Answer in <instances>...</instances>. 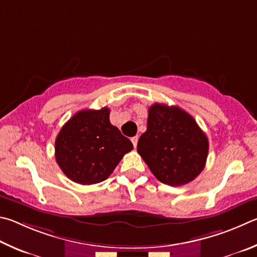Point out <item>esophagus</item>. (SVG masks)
<instances>
[{
    "mask_svg": "<svg viewBox=\"0 0 257 257\" xmlns=\"http://www.w3.org/2000/svg\"><path fill=\"white\" fill-rule=\"evenodd\" d=\"M131 141H132V143H133L134 148H137V146H138V141H139V137H133V138L131 139Z\"/></svg>",
    "mask_w": 257,
    "mask_h": 257,
    "instance_id": "obj_1",
    "label": "esophagus"
}]
</instances>
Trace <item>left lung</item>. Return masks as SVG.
<instances>
[{"mask_svg":"<svg viewBox=\"0 0 257 257\" xmlns=\"http://www.w3.org/2000/svg\"><path fill=\"white\" fill-rule=\"evenodd\" d=\"M208 151V138L188 112L158 102L149 108L138 152L158 181L170 186L192 182L203 170Z\"/></svg>","mask_w":257,"mask_h":257,"instance_id":"8db88e82","label":"left lung"}]
</instances>
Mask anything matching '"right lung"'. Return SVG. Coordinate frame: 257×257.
I'll return each mask as SVG.
<instances>
[{"label":"right lung","instance_id":"add662e5","mask_svg":"<svg viewBox=\"0 0 257 257\" xmlns=\"http://www.w3.org/2000/svg\"><path fill=\"white\" fill-rule=\"evenodd\" d=\"M132 149V142L110 124L109 108L83 109L61 128L55 140V159L71 181L92 185L107 179Z\"/></svg>","mask_w":257,"mask_h":257}]
</instances>
